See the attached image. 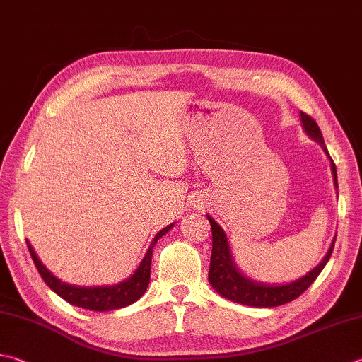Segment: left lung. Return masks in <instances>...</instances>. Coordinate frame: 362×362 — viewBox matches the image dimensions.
<instances>
[{
    "label": "left lung",
    "mask_w": 362,
    "mask_h": 362,
    "mask_svg": "<svg viewBox=\"0 0 362 362\" xmlns=\"http://www.w3.org/2000/svg\"><path fill=\"white\" fill-rule=\"evenodd\" d=\"M300 119L307 135L310 138H313L315 141H318L322 146V149L326 151V154L329 156L325 139H322V133L320 130L318 124L315 122V119L310 117L305 112H300ZM331 165H332L335 186H337V170H335V163L332 158H331ZM208 221H210L211 224V235H213V251H211V262H210V274H208V280H210L211 286L216 289L221 296L226 297V299H229L235 303H242V305H248V307H264V308L278 307V305H283V303H288L291 300L297 299L302 293H305L310 284L318 278L321 270L325 269L329 257L332 255L334 243H335L334 240L331 248H329L327 255L325 256V259H322L321 264L318 267H315L312 272H308L305 276H302L293 283L281 284V286H270V284L252 281L250 278H246L240 274L235 267V264L232 261L230 248H229V243H227L224 230L221 229V227L214 223L210 216H208Z\"/></svg>",
    "instance_id": "8db88e82"
}]
</instances>
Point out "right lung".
I'll return each instance as SVG.
<instances>
[{
  "mask_svg": "<svg viewBox=\"0 0 362 362\" xmlns=\"http://www.w3.org/2000/svg\"><path fill=\"white\" fill-rule=\"evenodd\" d=\"M173 224L165 227L160 232L157 233L152 240L148 252H146L144 259L139 264L135 274H133L129 280L116 284V286H105V288H79V286H71V284L62 283L59 278H55L50 272L44 267L42 262L37 259L35 250L31 248L28 243V251L31 255V259L36 265L37 272L44 281H46L47 286L54 291L55 294H59L62 299H65L68 303H71L74 307H81L86 310H92V312H110V310H117L124 308L130 303L136 302L139 297L146 293V288L149 284L151 278V259H152V248H154L157 240L162 235H165Z\"/></svg>",
  "mask_w": 362,
  "mask_h": 362,
  "instance_id": "obj_1",
  "label": "right lung"
}]
</instances>
